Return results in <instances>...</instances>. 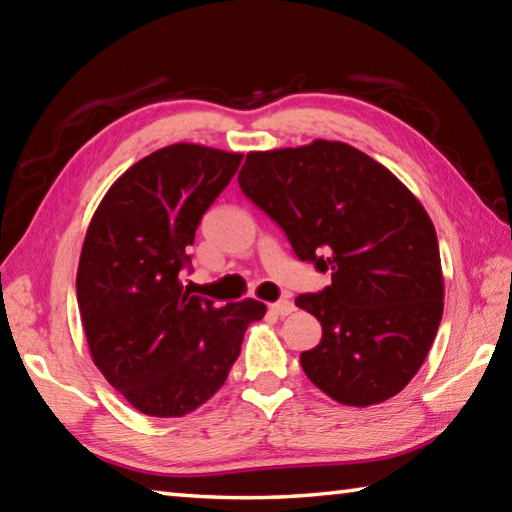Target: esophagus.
Listing matches in <instances>:
<instances>
[{
  "label": "esophagus",
  "mask_w": 512,
  "mask_h": 512,
  "mask_svg": "<svg viewBox=\"0 0 512 512\" xmlns=\"http://www.w3.org/2000/svg\"><path fill=\"white\" fill-rule=\"evenodd\" d=\"M270 312L277 314V317H288V314L295 312V303H292L290 299H279L275 303H270Z\"/></svg>",
  "instance_id": "esophagus-1"
}]
</instances>
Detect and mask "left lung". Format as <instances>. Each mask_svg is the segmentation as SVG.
I'll return each mask as SVG.
<instances>
[{
	"label": "left lung",
	"mask_w": 512,
	"mask_h": 512,
	"mask_svg": "<svg viewBox=\"0 0 512 512\" xmlns=\"http://www.w3.org/2000/svg\"><path fill=\"white\" fill-rule=\"evenodd\" d=\"M237 182L301 262L332 275L295 299L323 328L301 354L303 372L341 405L396 396L427 358L444 308L436 228L416 195L336 140L250 151Z\"/></svg>",
	"instance_id": "left-lung-1"
}]
</instances>
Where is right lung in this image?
Masks as SVG:
<instances>
[{"mask_svg":"<svg viewBox=\"0 0 512 512\" xmlns=\"http://www.w3.org/2000/svg\"><path fill=\"white\" fill-rule=\"evenodd\" d=\"M242 158L162 147L112 184L85 233L76 301L92 361L147 416L180 418L204 405L224 385L248 325L266 314L255 299L217 308L180 281L195 228Z\"/></svg>","mask_w":512,"mask_h":512,"instance_id":"obj_1","label":"right lung"}]
</instances>
